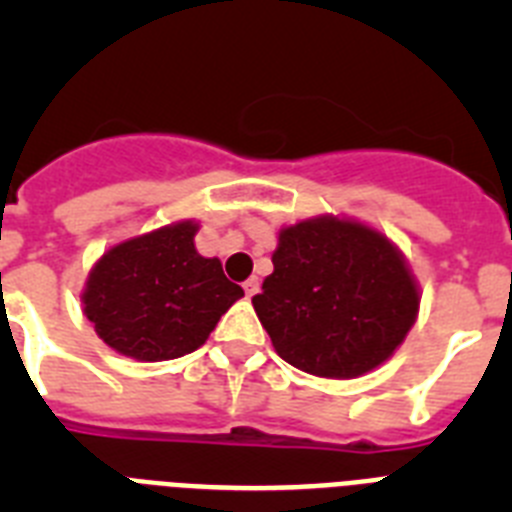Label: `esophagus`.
Segmentation results:
<instances>
[{
    "mask_svg": "<svg viewBox=\"0 0 512 512\" xmlns=\"http://www.w3.org/2000/svg\"><path fill=\"white\" fill-rule=\"evenodd\" d=\"M243 292H246V297L259 295V279H246L243 282Z\"/></svg>",
    "mask_w": 512,
    "mask_h": 512,
    "instance_id": "34e87169",
    "label": "esophagus"
}]
</instances>
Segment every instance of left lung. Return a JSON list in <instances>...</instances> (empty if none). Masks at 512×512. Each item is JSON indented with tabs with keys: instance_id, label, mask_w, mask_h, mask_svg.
Masks as SVG:
<instances>
[{
	"instance_id": "1",
	"label": "left lung",
	"mask_w": 512,
	"mask_h": 512,
	"mask_svg": "<svg viewBox=\"0 0 512 512\" xmlns=\"http://www.w3.org/2000/svg\"><path fill=\"white\" fill-rule=\"evenodd\" d=\"M271 264L253 310L274 351L312 377L374 372L418 320L420 284L405 253L356 217L284 225Z\"/></svg>"
}]
</instances>
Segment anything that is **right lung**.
<instances>
[{
	"label": "right lung",
	"mask_w": 512,
	"mask_h": 512,
	"mask_svg": "<svg viewBox=\"0 0 512 512\" xmlns=\"http://www.w3.org/2000/svg\"><path fill=\"white\" fill-rule=\"evenodd\" d=\"M197 220H176L115 243L94 261L81 307L112 351L135 361L192 354L210 338L243 289L220 259L194 246Z\"/></svg>",
	"instance_id": "obj_1"
}]
</instances>
